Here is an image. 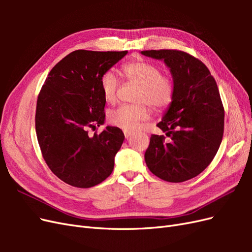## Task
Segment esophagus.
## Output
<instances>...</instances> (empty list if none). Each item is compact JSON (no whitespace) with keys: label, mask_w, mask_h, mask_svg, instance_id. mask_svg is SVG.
I'll return each mask as SVG.
<instances>
[{"label":"esophagus","mask_w":252,"mask_h":252,"mask_svg":"<svg viewBox=\"0 0 252 252\" xmlns=\"http://www.w3.org/2000/svg\"><path fill=\"white\" fill-rule=\"evenodd\" d=\"M124 134H125V138H126V139H128L129 136H130V135L132 134V132H131V131H129V130H124Z\"/></svg>","instance_id":"34e87169"}]
</instances>
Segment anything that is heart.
I'll return each instance as SVG.
<instances>
[{
    "label": "heart",
    "mask_w": 252,
    "mask_h": 252,
    "mask_svg": "<svg viewBox=\"0 0 252 252\" xmlns=\"http://www.w3.org/2000/svg\"><path fill=\"white\" fill-rule=\"evenodd\" d=\"M127 81L139 85L134 95L138 104H124L108 114L109 123L125 130H135L140 123L149 118L150 105L156 110H163L172 103L175 94L173 80L161 73V68L147 61H133L122 67ZM103 96L108 103H114L118 97L120 81L112 71H106L100 79Z\"/></svg>",
    "instance_id": "obj_1"
}]
</instances>
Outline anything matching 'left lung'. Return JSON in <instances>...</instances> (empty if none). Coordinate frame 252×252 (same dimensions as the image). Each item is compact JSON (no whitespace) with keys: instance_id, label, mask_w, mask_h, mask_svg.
Segmentation results:
<instances>
[{"instance_id":"8db88e82","label":"left lung","mask_w":252,"mask_h":252,"mask_svg":"<svg viewBox=\"0 0 252 252\" xmlns=\"http://www.w3.org/2000/svg\"><path fill=\"white\" fill-rule=\"evenodd\" d=\"M170 68L175 94L157 125L164 135L151 134L145 152L149 170L166 182L181 183L206 169L216 157L224 133V107L209 69L199 59L177 49L144 50Z\"/></svg>"}]
</instances>
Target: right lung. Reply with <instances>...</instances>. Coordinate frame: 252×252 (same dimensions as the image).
<instances>
[{"label":"right lung","instance_id":"1","mask_svg":"<svg viewBox=\"0 0 252 252\" xmlns=\"http://www.w3.org/2000/svg\"><path fill=\"white\" fill-rule=\"evenodd\" d=\"M128 51L75 50L50 70L37 96L35 132L42 156L57 177L90 188L107 179L125 139L118 127L88 134L104 123L100 79Z\"/></svg>","mask_w":252,"mask_h":252}]
</instances>
